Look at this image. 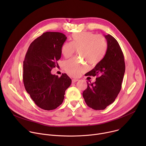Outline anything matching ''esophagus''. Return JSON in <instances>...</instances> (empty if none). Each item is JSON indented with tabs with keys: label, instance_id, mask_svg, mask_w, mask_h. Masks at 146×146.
<instances>
[{
	"label": "esophagus",
	"instance_id": "obj_1",
	"mask_svg": "<svg viewBox=\"0 0 146 146\" xmlns=\"http://www.w3.org/2000/svg\"><path fill=\"white\" fill-rule=\"evenodd\" d=\"M72 82L74 83V82H76L78 81V79H75V78H74V79H72Z\"/></svg>",
	"mask_w": 146,
	"mask_h": 146
}]
</instances>
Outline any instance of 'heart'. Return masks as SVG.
<instances>
[{"mask_svg":"<svg viewBox=\"0 0 146 146\" xmlns=\"http://www.w3.org/2000/svg\"><path fill=\"white\" fill-rule=\"evenodd\" d=\"M108 43L103 36L91 32H82L72 35V41H65L61 47V53L66 58L72 56L76 51L78 55L88 64L95 66L105 57ZM63 68L70 76L79 77L87 70L88 66L82 61L71 59L63 63Z\"/></svg>","mask_w":146,"mask_h":146,"instance_id":"heart-1","label":"heart"}]
</instances>
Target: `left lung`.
I'll return each mask as SVG.
<instances>
[{"mask_svg":"<svg viewBox=\"0 0 146 146\" xmlns=\"http://www.w3.org/2000/svg\"><path fill=\"white\" fill-rule=\"evenodd\" d=\"M108 50L104 58L87 73L97 76L95 82L88 83L82 93L87 106L94 110H104L113 103L121 89L125 65L122 50L116 39L110 35L105 36Z\"/></svg>","mask_w":146,"mask_h":146,"instance_id":"1","label":"left lung"}]
</instances>
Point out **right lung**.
<instances>
[{
    "label": "right lung",
    "instance_id": "add662e5",
    "mask_svg": "<svg viewBox=\"0 0 146 146\" xmlns=\"http://www.w3.org/2000/svg\"><path fill=\"white\" fill-rule=\"evenodd\" d=\"M67 37L60 32H47L30 44L23 65L25 88L36 105L45 110H54L64 99L72 80L66 74H52L61 56V47Z\"/></svg>",
    "mask_w": 146,
    "mask_h": 146
}]
</instances>
